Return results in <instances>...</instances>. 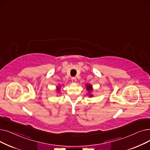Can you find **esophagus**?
I'll return each mask as SVG.
<instances>
[{
  "instance_id": "34e87169",
  "label": "esophagus",
  "mask_w": 150,
  "mask_h": 150,
  "mask_svg": "<svg viewBox=\"0 0 150 150\" xmlns=\"http://www.w3.org/2000/svg\"><path fill=\"white\" fill-rule=\"evenodd\" d=\"M71 80H72L73 83H75L76 82V78H75V77H72V78H71Z\"/></svg>"
}]
</instances>
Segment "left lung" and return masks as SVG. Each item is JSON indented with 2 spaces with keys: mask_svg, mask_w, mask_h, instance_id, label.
Returning a JSON list of instances; mask_svg holds the SVG:
<instances>
[{
  "mask_svg": "<svg viewBox=\"0 0 150 150\" xmlns=\"http://www.w3.org/2000/svg\"><path fill=\"white\" fill-rule=\"evenodd\" d=\"M86 90L88 91V94L87 95L89 96V97H93V94L92 93V91H93V87L90 84H87L86 86Z\"/></svg>",
  "mask_w": 150,
  "mask_h": 150,
  "instance_id": "1",
  "label": "left lung"
}]
</instances>
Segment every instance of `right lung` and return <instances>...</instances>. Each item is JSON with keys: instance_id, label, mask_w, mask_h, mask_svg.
<instances>
[{"instance_id": "1", "label": "right lung", "mask_w": 150, "mask_h": 150, "mask_svg": "<svg viewBox=\"0 0 150 150\" xmlns=\"http://www.w3.org/2000/svg\"><path fill=\"white\" fill-rule=\"evenodd\" d=\"M61 87V85H59V84H58V86H57V89H56V91H57V93L60 92Z\"/></svg>"}]
</instances>
